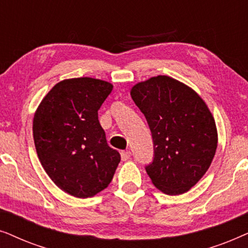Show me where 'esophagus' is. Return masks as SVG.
I'll return each instance as SVG.
<instances>
[{
    "label": "esophagus",
    "instance_id": "34e87169",
    "mask_svg": "<svg viewBox=\"0 0 248 248\" xmlns=\"http://www.w3.org/2000/svg\"><path fill=\"white\" fill-rule=\"evenodd\" d=\"M121 157H122V160H123V161L128 160V159H130V157H131V151L130 150L122 151L121 152Z\"/></svg>",
    "mask_w": 248,
    "mask_h": 248
}]
</instances>
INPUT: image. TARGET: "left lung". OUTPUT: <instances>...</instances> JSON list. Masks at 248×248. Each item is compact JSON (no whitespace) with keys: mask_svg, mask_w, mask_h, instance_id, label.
Wrapping results in <instances>:
<instances>
[{"mask_svg":"<svg viewBox=\"0 0 248 248\" xmlns=\"http://www.w3.org/2000/svg\"><path fill=\"white\" fill-rule=\"evenodd\" d=\"M131 97L154 140V160L145 167L152 184L168 195L187 192L216 155L218 133L211 111L192 88L167 76L137 83Z\"/></svg>","mask_w":248,"mask_h":248,"instance_id":"1","label":"left lung"}]
</instances>
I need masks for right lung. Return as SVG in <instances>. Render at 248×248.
<instances>
[{
	"instance_id": "add662e5",
	"label": "right lung",
	"mask_w": 248,
	"mask_h": 248,
	"mask_svg": "<svg viewBox=\"0 0 248 248\" xmlns=\"http://www.w3.org/2000/svg\"><path fill=\"white\" fill-rule=\"evenodd\" d=\"M113 84L93 78L56 83L32 122L37 155L49 178L67 194L96 195L113 179L121 155L107 144L98 110Z\"/></svg>"
}]
</instances>
